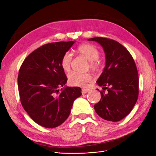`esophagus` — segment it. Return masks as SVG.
Masks as SVG:
<instances>
[{
    "label": "esophagus",
    "instance_id": "1",
    "mask_svg": "<svg viewBox=\"0 0 156 156\" xmlns=\"http://www.w3.org/2000/svg\"><path fill=\"white\" fill-rule=\"evenodd\" d=\"M89 92V90L88 89H86V88H83L82 89V94H86L87 92Z\"/></svg>",
    "mask_w": 156,
    "mask_h": 156
}]
</instances>
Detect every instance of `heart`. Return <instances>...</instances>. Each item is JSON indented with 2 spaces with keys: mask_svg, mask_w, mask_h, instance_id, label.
Returning <instances> with one entry per match:
<instances>
[{
  "mask_svg": "<svg viewBox=\"0 0 156 156\" xmlns=\"http://www.w3.org/2000/svg\"><path fill=\"white\" fill-rule=\"evenodd\" d=\"M78 51L84 55L89 60L90 67L94 71H97L100 68V61L98 60L100 52L96 47L91 44H84L78 46ZM72 54L66 52L64 54L61 58L60 66L65 72H68L70 69L72 62ZM92 76L89 73L80 74L73 72L68 76V83L73 86L85 87L87 83L91 81Z\"/></svg>",
  "mask_w": 156,
  "mask_h": 156,
  "instance_id": "b5f03b06",
  "label": "heart"
}]
</instances>
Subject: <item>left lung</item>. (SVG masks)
Wrapping results in <instances>:
<instances>
[{"mask_svg":"<svg viewBox=\"0 0 156 156\" xmlns=\"http://www.w3.org/2000/svg\"><path fill=\"white\" fill-rule=\"evenodd\" d=\"M88 41L99 43L106 57L104 69L96 81L104 90L100 91L101 99L94 105V110L106 120L118 122L129 114L138 98L139 79L135 62L128 50L114 40L95 37Z\"/></svg>","mask_w":156,"mask_h":156,"instance_id":"8db88e82","label":"left lung"}]
</instances>
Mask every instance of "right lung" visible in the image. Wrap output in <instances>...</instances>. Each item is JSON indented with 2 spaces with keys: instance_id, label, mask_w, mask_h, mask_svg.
I'll use <instances>...</instances> for the list:
<instances>
[{
  "instance_id": "obj_1",
  "label": "right lung",
  "mask_w": 156,
  "mask_h": 156,
  "mask_svg": "<svg viewBox=\"0 0 156 156\" xmlns=\"http://www.w3.org/2000/svg\"><path fill=\"white\" fill-rule=\"evenodd\" d=\"M75 41L48 43L35 50L20 68L18 86L24 110L38 125L47 128L62 124L74 101L82 95L80 87H63L67 77L61 58Z\"/></svg>"
}]
</instances>
